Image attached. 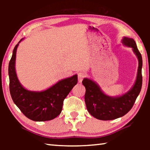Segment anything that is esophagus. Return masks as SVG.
<instances>
[{
  "label": "esophagus",
  "mask_w": 150,
  "mask_h": 150,
  "mask_svg": "<svg viewBox=\"0 0 150 150\" xmlns=\"http://www.w3.org/2000/svg\"><path fill=\"white\" fill-rule=\"evenodd\" d=\"M78 80H79V82L81 83L82 82V81L83 80V79L85 77V73H83V72H79L78 74Z\"/></svg>",
  "instance_id": "obj_1"
}]
</instances>
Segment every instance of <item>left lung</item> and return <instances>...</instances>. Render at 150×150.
Instances as JSON below:
<instances>
[{"mask_svg": "<svg viewBox=\"0 0 150 150\" xmlns=\"http://www.w3.org/2000/svg\"><path fill=\"white\" fill-rule=\"evenodd\" d=\"M122 44L132 47L139 62L136 83L130 91L122 96L113 98L105 95L94 81L88 79H84L82 81L86 89L85 101L87 110L98 120H110L124 116L132 108L140 93L142 85V55L132 38L124 37Z\"/></svg>", "mask_w": 150, "mask_h": 150, "instance_id": "left-lung-1", "label": "left lung"}]
</instances>
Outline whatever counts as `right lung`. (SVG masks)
<instances>
[{
    "label": "right lung",
    "instance_id": "1",
    "mask_svg": "<svg viewBox=\"0 0 150 150\" xmlns=\"http://www.w3.org/2000/svg\"><path fill=\"white\" fill-rule=\"evenodd\" d=\"M18 45V44L14 47L8 65L9 88L12 100L22 112L30 120L37 122L53 120L61 113L63 100L77 85V75L60 81L42 92H32L25 89L18 80L15 71Z\"/></svg>",
    "mask_w": 150,
    "mask_h": 150
}]
</instances>
